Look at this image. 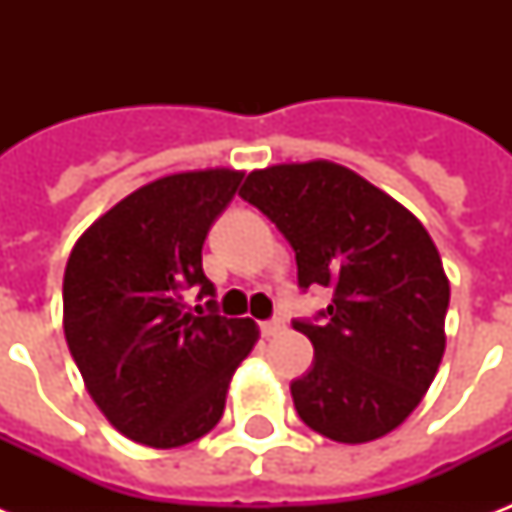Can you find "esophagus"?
I'll return each mask as SVG.
<instances>
[{
    "instance_id": "obj_1",
    "label": "esophagus",
    "mask_w": 512,
    "mask_h": 512,
    "mask_svg": "<svg viewBox=\"0 0 512 512\" xmlns=\"http://www.w3.org/2000/svg\"><path fill=\"white\" fill-rule=\"evenodd\" d=\"M284 321L281 319H271V321H260V332H263V337H276L284 332Z\"/></svg>"
}]
</instances>
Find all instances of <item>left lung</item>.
Listing matches in <instances>:
<instances>
[{"label":"left lung","mask_w":512,"mask_h":512,"mask_svg":"<svg viewBox=\"0 0 512 512\" xmlns=\"http://www.w3.org/2000/svg\"><path fill=\"white\" fill-rule=\"evenodd\" d=\"M239 196L292 244L300 289H332L319 321H295L316 353L292 382L300 420L337 444L396 430L428 393L446 348L449 279L425 225L324 159L249 172Z\"/></svg>","instance_id":"1"}]
</instances>
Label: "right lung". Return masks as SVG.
I'll return each mask as SVG.
<instances>
[{
    "label": "right lung",
    "instance_id": "obj_1",
    "mask_svg": "<svg viewBox=\"0 0 512 512\" xmlns=\"http://www.w3.org/2000/svg\"><path fill=\"white\" fill-rule=\"evenodd\" d=\"M244 172L193 170L146 183L100 215L71 249L63 332L84 388L122 436L175 449L207 436L236 366L255 348L252 319L185 311L215 297L201 247Z\"/></svg>",
    "mask_w": 512,
    "mask_h": 512
}]
</instances>
